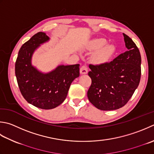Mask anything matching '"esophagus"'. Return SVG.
<instances>
[{"label":"esophagus","mask_w":154,"mask_h":154,"mask_svg":"<svg viewBox=\"0 0 154 154\" xmlns=\"http://www.w3.org/2000/svg\"><path fill=\"white\" fill-rule=\"evenodd\" d=\"M87 72H88V69H87V66L83 65L80 68V73L81 74L85 75L87 73Z\"/></svg>","instance_id":"obj_1"}]
</instances>
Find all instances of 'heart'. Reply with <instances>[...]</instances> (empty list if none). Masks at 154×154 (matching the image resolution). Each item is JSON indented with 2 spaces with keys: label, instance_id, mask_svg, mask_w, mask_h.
Returning a JSON list of instances; mask_svg holds the SVG:
<instances>
[{
  "label": "heart",
  "instance_id": "1",
  "mask_svg": "<svg viewBox=\"0 0 154 154\" xmlns=\"http://www.w3.org/2000/svg\"><path fill=\"white\" fill-rule=\"evenodd\" d=\"M107 41L103 38H97L90 41L87 45L91 51H95L92 55L93 61L101 64L112 58L116 52V48L113 45L108 44Z\"/></svg>",
  "mask_w": 154,
  "mask_h": 154
}]
</instances>
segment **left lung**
I'll return each mask as SVG.
<instances>
[{
  "label": "left lung",
  "instance_id": "1",
  "mask_svg": "<svg viewBox=\"0 0 154 154\" xmlns=\"http://www.w3.org/2000/svg\"><path fill=\"white\" fill-rule=\"evenodd\" d=\"M128 51L112 61L89 65L92 83L87 91L89 101L103 111L118 109L128 103L139 85L141 55L136 45L123 33Z\"/></svg>",
  "mask_w": 154,
  "mask_h": 154
}]
</instances>
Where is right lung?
<instances>
[{
	"instance_id": "obj_1",
	"label": "right lung",
	"mask_w": 154,
	"mask_h": 154,
	"mask_svg": "<svg viewBox=\"0 0 154 154\" xmlns=\"http://www.w3.org/2000/svg\"><path fill=\"white\" fill-rule=\"evenodd\" d=\"M49 41L45 32L33 35L20 47L15 63V75L21 94L29 103L43 109L61 105L67 97L71 83L79 76V64L59 65L46 73L32 65L35 51Z\"/></svg>"
}]
</instances>
